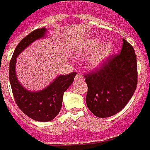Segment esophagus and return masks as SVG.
<instances>
[{"instance_id":"esophagus-1","label":"esophagus","mask_w":150,"mask_h":150,"mask_svg":"<svg viewBox=\"0 0 150 150\" xmlns=\"http://www.w3.org/2000/svg\"><path fill=\"white\" fill-rule=\"evenodd\" d=\"M77 80H84V77L82 76V74L77 73V75H76V77H75V81Z\"/></svg>"}]
</instances>
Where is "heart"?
Returning a JSON list of instances; mask_svg holds the SVG:
<instances>
[{
	"mask_svg": "<svg viewBox=\"0 0 150 150\" xmlns=\"http://www.w3.org/2000/svg\"><path fill=\"white\" fill-rule=\"evenodd\" d=\"M100 43V40L98 39H89L84 42L79 48L80 53L87 55L96 48ZM113 52V44L111 43H105L94 51L89 58V64L91 67L100 66L107 60Z\"/></svg>",
	"mask_w": 150,
	"mask_h": 150,
	"instance_id": "heart-1",
	"label": "heart"
}]
</instances>
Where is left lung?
Instances as JSON below:
<instances>
[{
	"mask_svg": "<svg viewBox=\"0 0 150 150\" xmlns=\"http://www.w3.org/2000/svg\"><path fill=\"white\" fill-rule=\"evenodd\" d=\"M88 86L86 104L97 117L117 114L131 99L137 86V62L133 47L123 39L120 52L84 75Z\"/></svg>",
	"mask_w": 150,
	"mask_h": 150,
	"instance_id": "obj_1",
	"label": "left lung"
}]
</instances>
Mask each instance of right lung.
<instances>
[{
  "mask_svg": "<svg viewBox=\"0 0 150 150\" xmlns=\"http://www.w3.org/2000/svg\"><path fill=\"white\" fill-rule=\"evenodd\" d=\"M46 29L35 30L22 39L16 47L9 62V77L13 94L17 106L27 116L37 121L46 122L53 120L59 114L64 91L73 82L76 72L59 76L50 86L38 92H30L20 85L15 73L16 58L26 47L36 39L42 38Z\"/></svg>",
  "mask_w": 150,
  "mask_h": 150,
  "instance_id": "1",
  "label": "right lung"
}]
</instances>
